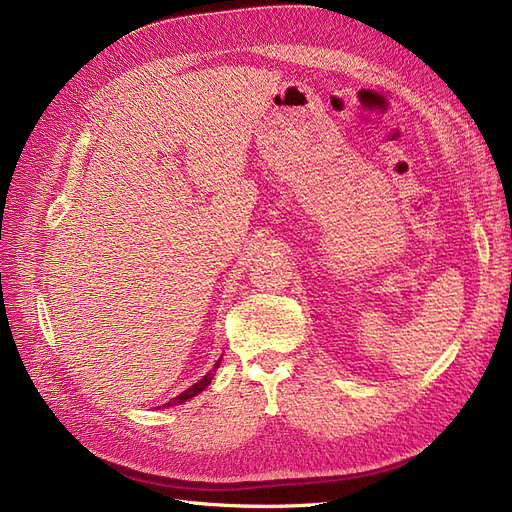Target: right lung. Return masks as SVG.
<instances>
[{"label":"right lung","instance_id":"obj_1","mask_svg":"<svg viewBox=\"0 0 512 512\" xmlns=\"http://www.w3.org/2000/svg\"><path fill=\"white\" fill-rule=\"evenodd\" d=\"M220 367V361L218 363H215V369H218ZM211 378H213V374H207L203 380H198L194 386H190V389L188 391H183L181 395H177L173 401H168V404L166 406H173V404H183V401H188V399H192V397H196L198 393H203L205 389H207V386H209V382H211Z\"/></svg>","mask_w":512,"mask_h":512}]
</instances>
